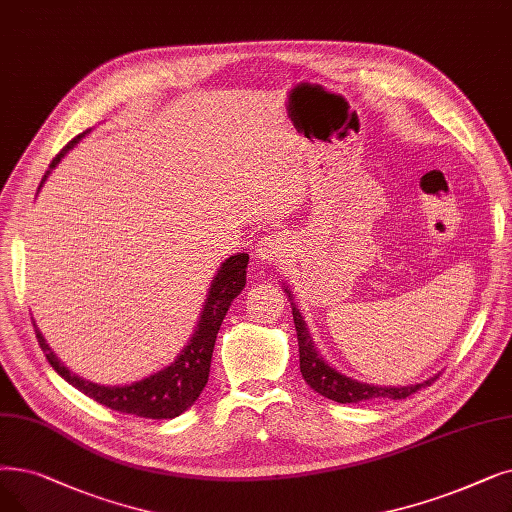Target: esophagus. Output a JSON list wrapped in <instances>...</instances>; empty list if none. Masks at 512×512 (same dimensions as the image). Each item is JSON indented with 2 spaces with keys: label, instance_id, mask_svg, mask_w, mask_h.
Masks as SVG:
<instances>
[{
  "label": "esophagus",
  "instance_id": "34e87169",
  "mask_svg": "<svg viewBox=\"0 0 512 512\" xmlns=\"http://www.w3.org/2000/svg\"><path fill=\"white\" fill-rule=\"evenodd\" d=\"M291 255V242L282 232H274L270 236H263L257 244V257L265 265H282Z\"/></svg>",
  "mask_w": 512,
  "mask_h": 512
}]
</instances>
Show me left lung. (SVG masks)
Wrapping results in <instances>:
<instances>
[{"label":"left lung","mask_w":512,"mask_h":512,"mask_svg":"<svg viewBox=\"0 0 512 512\" xmlns=\"http://www.w3.org/2000/svg\"><path fill=\"white\" fill-rule=\"evenodd\" d=\"M286 297L293 301L291 288L284 286ZM293 305V320H295V328H297V341H299V366H301V374L305 383L314 389L316 393L332 399V402L339 404H358V402H368V399H406L412 393L420 391L422 387L431 385L435 379H439V374L433 376V379L425 381V383H416V385H408V387H379V385H368V383H360L351 379V376L341 374L339 370H335L332 366H328L324 362L322 355L316 351L314 341L309 337L307 324L303 320V316L299 314V309Z\"/></svg>","instance_id":"8db88e82"}]
</instances>
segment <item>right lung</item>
Segmentation results:
<instances>
[{
  "mask_svg": "<svg viewBox=\"0 0 512 512\" xmlns=\"http://www.w3.org/2000/svg\"><path fill=\"white\" fill-rule=\"evenodd\" d=\"M85 133L90 131H83L81 136H77L73 142L66 144L56 154L54 161L50 163V171L62 161L64 154L69 152L85 136ZM50 171H46V175H43L39 190L43 182L48 180ZM247 265H249L247 253H236L221 263V268L217 270L211 282L209 295L205 299L201 318H198L190 343L182 349L180 355H177V360L171 366L146 376V379L138 383L123 385V387L119 385L106 387V385L81 379V376L73 374L56 358L54 351L48 347L46 339H43V335L39 332V328L33 324L39 347L43 349V353H46L50 366L62 376L66 383H71L75 389H79L87 397L96 399L98 404L110 410H117L123 414H136L142 418H157V420L175 418L182 412H186L196 402L198 395L203 393L209 381L211 355H213L217 332L228 314V307L240 295L244 284H247Z\"/></svg>",
  "mask_w": 512,
  "mask_h": 512,
  "instance_id": "1",
  "label": "right lung"
}]
</instances>
